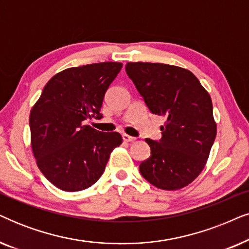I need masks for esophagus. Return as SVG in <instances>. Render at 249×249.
<instances>
[{
	"mask_svg": "<svg viewBox=\"0 0 249 249\" xmlns=\"http://www.w3.org/2000/svg\"><path fill=\"white\" fill-rule=\"evenodd\" d=\"M122 140H124V142H134L136 138L132 137V136H129V135H127V134H124L122 135Z\"/></svg>",
	"mask_w": 249,
	"mask_h": 249,
	"instance_id": "obj_1",
	"label": "esophagus"
}]
</instances>
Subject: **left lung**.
Listing matches in <instances>:
<instances>
[{
    "mask_svg": "<svg viewBox=\"0 0 249 249\" xmlns=\"http://www.w3.org/2000/svg\"><path fill=\"white\" fill-rule=\"evenodd\" d=\"M125 72L151 113L166 119L161 138H146L151 156L142 176L158 189L174 191L195 180L207 162L216 137L209 93L195 74L160 63H127Z\"/></svg>",
    "mask_w": 249,
    "mask_h": 249,
    "instance_id": "1",
    "label": "left lung"
}]
</instances>
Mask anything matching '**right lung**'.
Segmentation results:
<instances>
[{"label":"right lung","instance_id":"right-lung-1","mask_svg":"<svg viewBox=\"0 0 249 249\" xmlns=\"http://www.w3.org/2000/svg\"><path fill=\"white\" fill-rule=\"evenodd\" d=\"M121 63L89 64L61 71L42 90L30 115L32 150L46 178L63 191L88 189L104 173L119 132H102L86 124L101 113L106 90Z\"/></svg>","mask_w":249,"mask_h":249}]
</instances>
